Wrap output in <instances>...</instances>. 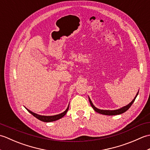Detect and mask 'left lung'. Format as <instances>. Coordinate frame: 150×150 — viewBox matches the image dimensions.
<instances>
[{
	"instance_id": "left-lung-1",
	"label": "left lung",
	"mask_w": 150,
	"mask_h": 150,
	"mask_svg": "<svg viewBox=\"0 0 150 150\" xmlns=\"http://www.w3.org/2000/svg\"><path fill=\"white\" fill-rule=\"evenodd\" d=\"M138 93H139V92H138L137 93L135 97L134 98V99H133L129 104H128L126 106H124L122 108H120V109H119V110H99V109H98V108H95L94 106V105L92 104L90 98H89V100H90V103L91 106H92V108H93V110L95 111H96V112H97L98 113H100V114H103V115H115L122 114V113H124V112H125V111H126L127 110H128L129 108H130V106H132V104L134 103V101L135 100L137 96Z\"/></svg>"
}]
</instances>
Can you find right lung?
<instances>
[{
    "label": "right lung",
    "instance_id": "right-lung-1",
    "mask_svg": "<svg viewBox=\"0 0 150 150\" xmlns=\"http://www.w3.org/2000/svg\"><path fill=\"white\" fill-rule=\"evenodd\" d=\"M27 109V108H26ZM68 109H69V106L67 108V109L64 111L63 113H60V114H59V115H53V116H44V115H38V114H36L35 113L33 112H32V111H31L30 110H27L29 111V112L31 114L33 115L36 117L37 119H38L39 120L42 121V122H52V121H55V120H59L60 119H61L62 117H63L66 114L67 111H68Z\"/></svg>",
    "mask_w": 150,
    "mask_h": 150
}]
</instances>
